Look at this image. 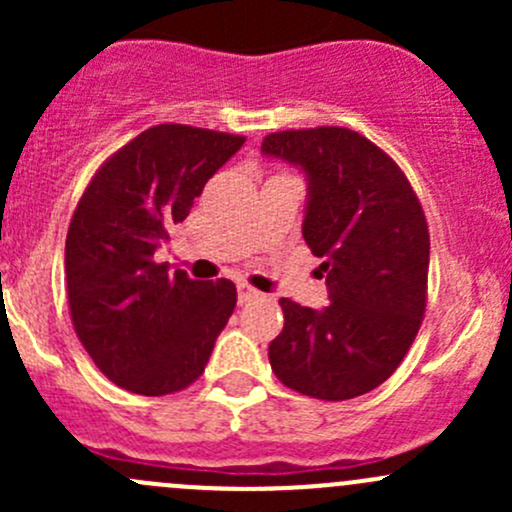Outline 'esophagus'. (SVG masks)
I'll use <instances>...</instances> for the list:
<instances>
[{"instance_id": "1", "label": "esophagus", "mask_w": 512, "mask_h": 512, "mask_svg": "<svg viewBox=\"0 0 512 512\" xmlns=\"http://www.w3.org/2000/svg\"><path fill=\"white\" fill-rule=\"evenodd\" d=\"M257 297H260V292H257V289L245 285V282H240V285H237V302L240 304L252 302V299H257Z\"/></svg>"}]
</instances>
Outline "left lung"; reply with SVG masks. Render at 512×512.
<instances>
[{"label":"left lung","instance_id":"8db88e82","mask_svg":"<svg viewBox=\"0 0 512 512\" xmlns=\"http://www.w3.org/2000/svg\"><path fill=\"white\" fill-rule=\"evenodd\" d=\"M262 153L307 173L302 235L329 287L322 312L280 299L272 371L297 394L354 399L399 369L423 322L431 240L421 200L396 160L349 128L270 133Z\"/></svg>","mask_w":512,"mask_h":512}]
</instances>
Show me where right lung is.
Returning a JSON list of instances; mask_svg holds the SVG:
<instances>
[{
	"label": "right lung",
	"mask_w": 512,
	"mask_h": 512,
	"mask_svg": "<svg viewBox=\"0 0 512 512\" xmlns=\"http://www.w3.org/2000/svg\"><path fill=\"white\" fill-rule=\"evenodd\" d=\"M242 143L210 128L151 126L103 160L76 205L64 257L71 322L121 389L175 394L205 371L237 289L170 272L156 250Z\"/></svg>",
	"instance_id": "obj_1"
}]
</instances>
